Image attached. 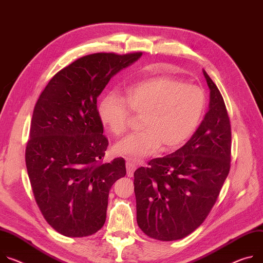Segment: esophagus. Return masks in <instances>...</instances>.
Listing matches in <instances>:
<instances>
[{
    "mask_svg": "<svg viewBox=\"0 0 263 263\" xmlns=\"http://www.w3.org/2000/svg\"><path fill=\"white\" fill-rule=\"evenodd\" d=\"M126 165H127V174L129 177H132L133 176V173L136 169V161L132 158H128L127 159V162H126Z\"/></svg>",
    "mask_w": 263,
    "mask_h": 263,
    "instance_id": "34e87169",
    "label": "esophagus"
}]
</instances>
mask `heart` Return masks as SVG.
<instances>
[{
    "instance_id": "b5f03b06",
    "label": "heart",
    "mask_w": 263,
    "mask_h": 263,
    "mask_svg": "<svg viewBox=\"0 0 263 263\" xmlns=\"http://www.w3.org/2000/svg\"><path fill=\"white\" fill-rule=\"evenodd\" d=\"M205 108L201 88L183 84L169 76L142 79L125 90L124 99L109 93L102 99L99 116L104 127L115 136L125 135L132 114L142 115L140 127L115 146L116 153L140 158L163 150H174L193 135Z\"/></svg>"
}]
</instances>
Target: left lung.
<instances>
[{
  "label": "left lung",
  "mask_w": 263,
  "mask_h": 263,
  "mask_svg": "<svg viewBox=\"0 0 263 263\" xmlns=\"http://www.w3.org/2000/svg\"><path fill=\"white\" fill-rule=\"evenodd\" d=\"M210 109L184 146L134 172L136 219L153 239L173 241L194 232L216 203L231 168V122L222 95L203 71Z\"/></svg>",
  "instance_id": "8db88e82"
}]
</instances>
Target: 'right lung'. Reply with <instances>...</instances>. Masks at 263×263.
I'll return each instance as SVG.
<instances>
[{
    "label": "right lung",
    "mask_w": 263,
    "mask_h": 263,
    "mask_svg": "<svg viewBox=\"0 0 263 263\" xmlns=\"http://www.w3.org/2000/svg\"><path fill=\"white\" fill-rule=\"evenodd\" d=\"M141 54L82 57L59 71L34 106L27 172L44 218L64 236H90L105 224L109 191L126 175V162L123 157L103 162L109 141L98 97L115 73Z\"/></svg>",
    "instance_id": "add662e5"
}]
</instances>
